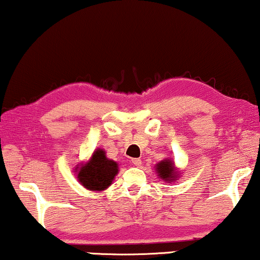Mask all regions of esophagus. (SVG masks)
Instances as JSON below:
<instances>
[{"mask_svg":"<svg viewBox=\"0 0 260 260\" xmlns=\"http://www.w3.org/2000/svg\"><path fill=\"white\" fill-rule=\"evenodd\" d=\"M133 164L135 165V167H141L142 160L139 159V158H135V159H133Z\"/></svg>","mask_w":260,"mask_h":260,"instance_id":"34e87169","label":"esophagus"}]
</instances>
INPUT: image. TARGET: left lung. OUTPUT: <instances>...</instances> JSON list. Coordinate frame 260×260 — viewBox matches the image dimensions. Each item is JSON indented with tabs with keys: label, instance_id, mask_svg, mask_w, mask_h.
Wrapping results in <instances>:
<instances>
[{
	"label": "left lung",
	"instance_id": "obj_1",
	"mask_svg": "<svg viewBox=\"0 0 260 260\" xmlns=\"http://www.w3.org/2000/svg\"><path fill=\"white\" fill-rule=\"evenodd\" d=\"M155 171L157 176L165 183H172L178 180L180 172L176 168V164L172 158H164L155 165Z\"/></svg>",
	"mask_w": 260,
	"mask_h": 260
}]
</instances>
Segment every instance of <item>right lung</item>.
Instances as JSON below:
<instances>
[{
    "instance_id": "add662e5",
    "label": "right lung",
    "mask_w": 260,
    "mask_h": 260,
    "mask_svg": "<svg viewBox=\"0 0 260 260\" xmlns=\"http://www.w3.org/2000/svg\"><path fill=\"white\" fill-rule=\"evenodd\" d=\"M78 183L86 190L101 192L107 190L118 174L117 161L109 159L103 149H96L85 163L75 168Z\"/></svg>"
}]
</instances>
